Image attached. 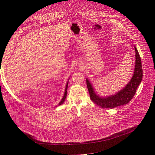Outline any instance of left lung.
<instances>
[{"instance_id": "1", "label": "left lung", "mask_w": 155, "mask_h": 155, "mask_svg": "<svg viewBox=\"0 0 155 155\" xmlns=\"http://www.w3.org/2000/svg\"><path fill=\"white\" fill-rule=\"evenodd\" d=\"M134 49L136 53V61L133 76L126 86L116 94L105 97L99 96L95 92L90 81L86 78L87 86L89 94H90L91 99L94 103L98 105L102 108L112 109L119 106V105L127 104L133 99L136 94L137 88L141 84L143 78L141 60L136 46H134Z\"/></svg>"}]
</instances>
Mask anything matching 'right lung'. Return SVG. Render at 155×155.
I'll use <instances>...</instances> for the list:
<instances>
[{"instance_id":"add662e5","label":"right lung","mask_w":155,"mask_h":155,"mask_svg":"<svg viewBox=\"0 0 155 155\" xmlns=\"http://www.w3.org/2000/svg\"><path fill=\"white\" fill-rule=\"evenodd\" d=\"M68 81L67 82V85H66V88H65V91H64V95H63V98H62V99L61 100V101L60 102V103L58 104V105H61L64 102V100H65V99H66V97H67V88H68Z\"/></svg>"}]
</instances>
